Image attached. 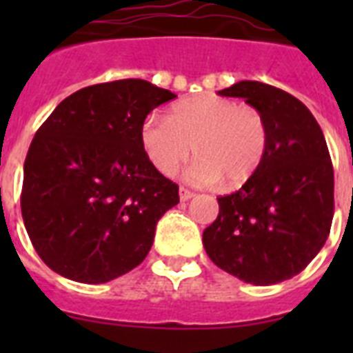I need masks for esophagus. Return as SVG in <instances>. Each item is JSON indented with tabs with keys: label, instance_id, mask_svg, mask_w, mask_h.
Listing matches in <instances>:
<instances>
[{
	"label": "esophagus",
	"instance_id": "34e87169",
	"mask_svg": "<svg viewBox=\"0 0 353 353\" xmlns=\"http://www.w3.org/2000/svg\"><path fill=\"white\" fill-rule=\"evenodd\" d=\"M194 196H196V194H194L192 190H188V188L185 187L179 188V199H181V201H188V199L194 198Z\"/></svg>",
	"mask_w": 353,
	"mask_h": 353
}]
</instances>
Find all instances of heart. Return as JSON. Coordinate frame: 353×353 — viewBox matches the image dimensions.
I'll use <instances>...</instances> for the list:
<instances>
[{
	"instance_id": "1",
	"label": "heart",
	"mask_w": 353,
	"mask_h": 353,
	"mask_svg": "<svg viewBox=\"0 0 353 353\" xmlns=\"http://www.w3.org/2000/svg\"><path fill=\"white\" fill-rule=\"evenodd\" d=\"M141 146L155 170L174 176L194 154L190 181L236 187L251 179L268 152L265 117L254 106L203 93L174 104L168 119L148 117L141 124Z\"/></svg>"
}]
</instances>
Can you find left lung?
<instances>
[{"instance_id": "8db88e82", "label": "left lung", "mask_w": 353, "mask_h": 353, "mask_svg": "<svg viewBox=\"0 0 353 353\" xmlns=\"http://www.w3.org/2000/svg\"><path fill=\"white\" fill-rule=\"evenodd\" d=\"M263 113V163L240 190L220 196L203 247L220 269L254 285L299 274L326 243L334 220V166L312 112L274 85L241 80L218 91Z\"/></svg>"}]
</instances>
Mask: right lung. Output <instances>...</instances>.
Segmentation results:
<instances>
[{
  "label": "right lung",
  "mask_w": 353,
  "mask_h": 353,
  "mask_svg": "<svg viewBox=\"0 0 353 353\" xmlns=\"http://www.w3.org/2000/svg\"><path fill=\"white\" fill-rule=\"evenodd\" d=\"M176 99L141 79L88 85L38 128L23 165L21 216L38 256L65 279L104 284L143 262L179 187L155 170L141 124Z\"/></svg>",
  "instance_id": "obj_1"
}]
</instances>
